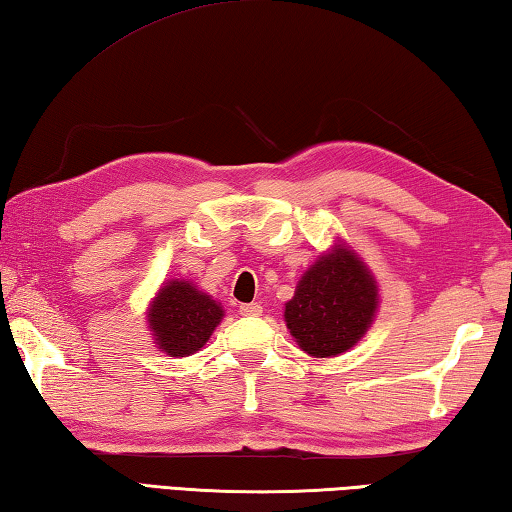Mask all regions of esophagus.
<instances>
[{"label": "esophagus", "mask_w": 512, "mask_h": 512, "mask_svg": "<svg viewBox=\"0 0 512 512\" xmlns=\"http://www.w3.org/2000/svg\"><path fill=\"white\" fill-rule=\"evenodd\" d=\"M239 313L246 315V318H253V315L262 313V304L259 302H250V304H241L239 306Z\"/></svg>", "instance_id": "obj_1"}]
</instances>
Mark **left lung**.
<instances>
[{
	"mask_svg": "<svg viewBox=\"0 0 512 512\" xmlns=\"http://www.w3.org/2000/svg\"><path fill=\"white\" fill-rule=\"evenodd\" d=\"M378 282L345 239L318 255L284 304L293 340L313 358H336L356 347L376 320Z\"/></svg>",
	"mask_w": 512,
	"mask_h": 512,
	"instance_id": "8db88e82",
	"label": "left lung"
}]
</instances>
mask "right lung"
<instances>
[{
    "label": "right lung",
    "instance_id": "obj_1",
    "mask_svg": "<svg viewBox=\"0 0 512 512\" xmlns=\"http://www.w3.org/2000/svg\"><path fill=\"white\" fill-rule=\"evenodd\" d=\"M224 306L190 280H165L145 311L159 351L185 358L201 351L224 320Z\"/></svg>",
    "mask_w": 512,
    "mask_h": 512
}]
</instances>
